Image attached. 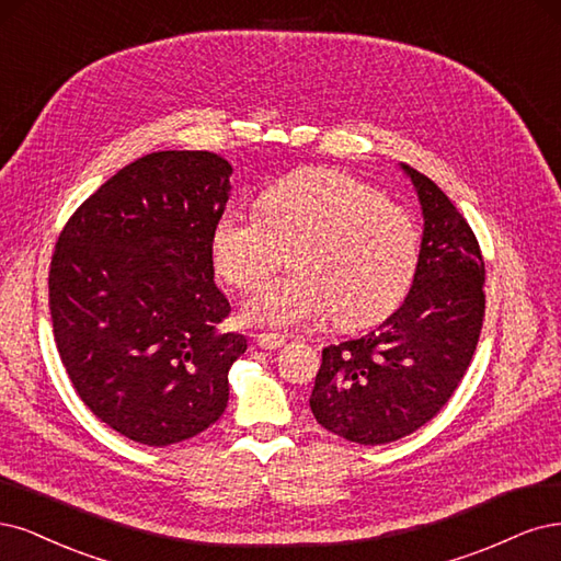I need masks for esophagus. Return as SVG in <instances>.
Segmentation results:
<instances>
[{
  "instance_id": "obj_1",
  "label": "esophagus",
  "mask_w": 561,
  "mask_h": 561,
  "mask_svg": "<svg viewBox=\"0 0 561 561\" xmlns=\"http://www.w3.org/2000/svg\"><path fill=\"white\" fill-rule=\"evenodd\" d=\"M284 335H277V333H259L256 335V345L261 350H279L284 347Z\"/></svg>"
}]
</instances>
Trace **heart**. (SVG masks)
<instances>
[{"instance_id": "1", "label": "heart", "mask_w": 561, "mask_h": 561, "mask_svg": "<svg viewBox=\"0 0 561 561\" xmlns=\"http://www.w3.org/2000/svg\"><path fill=\"white\" fill-rule=\"evenodd\" d=\"M259 209H228L211 232L214 265L238 288H254L296 247L294 273L261 286L242 307L244 321L296 331L335 314V327L354 331L405 298L420 232L379 191L345 172L305 170L270 186Z\"/></svg>"}]
</instances>
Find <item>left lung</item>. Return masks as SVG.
I'll use <instances>...</instances> for the list:
<instances>
[{
  "mask_svg": "<svg viewBox=\"0 0 561 561\" xmlns=\"http://www.w3.org/2000/svg\"><path fill=\"white\" fill-rule=\"evenodd\" d=\"M422 207L410 294L379 329L321 352L310 408L331 433L385 445L436 417L459 387L484 317V261L471 226L422 172L401 162Z\"/></svg>",
  "mask_w": 561,
  "mask_h": 561,
  "instance_id": "1",
  "label": "left lung"
}]
</instances>
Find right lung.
I'll use <instances>...</instances> for the list:
<instances>
[{"label":"right lung","instance_id":"obj_1","mask_svg":"<svg viewBox=\"0 0 561 561\" xmlns=\"http://www.w3.org/2000/svg\"><path fill=\"white\" fill-rule=\"evenodd\" d=\"M232 165L209 151H158L118 170L75 211L50 261L62 366L98 420L165 447L209 428L247 337L216 329L211 232Z\"/></svg>","mask_w":561,"mask_h":561}]
</instances>
